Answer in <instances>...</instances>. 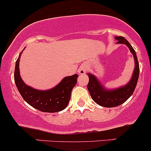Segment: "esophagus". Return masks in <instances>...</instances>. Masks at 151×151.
Returning <instances> with one entry per match:
<instances>
[{"mask_svg": "<svg viewBox=\"0 0 151 151\" xmlns=\"http://www.w3.org/2000/svg\"><path fill=\"white\" fill-rule=\"evenodd\" d=\"M86 70H87V66H86V65H83L79 68L78 72V73L81 74V75H83V74L86 73Z\"/></svg>", "mask_w": 151, "mask_h": 151, "instance_id": "1", "label": "esophagus"}]
</instances>
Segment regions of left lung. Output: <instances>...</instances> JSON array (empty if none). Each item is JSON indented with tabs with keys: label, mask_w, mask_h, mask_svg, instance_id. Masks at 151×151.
Wrapping results in <instances>:
<instances>
[{
	"label": "left lung",
	"mask_w": 151,
	"mask_h": 151,
	"mask_svg": "<svg viewBox=\"0 0 151 151\" xmlns=\"http://www.w3.org/2000/svg\"><path fill=\"white\" fill-rule=\"evenodd\" d=\"M115 38L118 40L117 43L125 44L130 49V51L134 58L135 68L129 82L124 86H121L115 89L106 88L96 76L90 73H88L89 82L87 87L91 98L99 106L106 108H113L120 106L126 102L132 96L136 87L140 72L139 63L136 53L129 42L122 36H116Z\"/></svg>",
	"instance_id": "obj_1"
}]
</instances>
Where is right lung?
I'll return each instance as SVG.
<instances>
[{
  "mask_svg": "<svg viewBox=\"0 0 151 151\" xmlns=\"http://www.w3.org/2000/svg\"><path fill=\"white\" fill-rule=\"evenodd\" d=\"M22 52L16 63L14 80L17 88L24 101L42 112L56 113L65 109L70 99L71 91L77 83L78 74L65 77L51 89L45 91L35 89L25 84L20 75L19 62Z\"/></svg>",
  "mask_w": 151,
  "mask_h": 151,
  "instance_id": "1",
  "label": "right lung"
}]
</instances>
